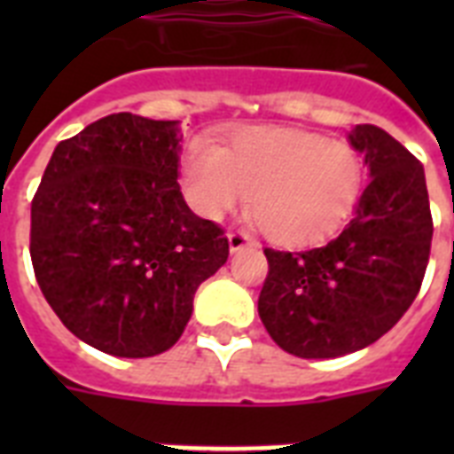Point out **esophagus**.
Listing matches in <instances>:
<instances>
[{
	"label": "esophagus",
	"instance_id": "obj_1",
	"mask_svg": "<svg viewBox=\"0 0 454 454\" xmlns=\"http://www.w3.org/2000/svg\"><path fill=\"white\" fill-rule=\"evenodd\" d=\"M249 245H254V242H252L247 233H242V231H231L228 233V247H231V252H242Z\"/></svg>",
	"mask_w": 454,
	"mask_h": 454
}]
</instances>
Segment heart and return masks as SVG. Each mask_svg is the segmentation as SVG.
<instances>
[{"instance_id":"1","label":"heart","mask_w":454,"mask_h":454,"mask_svg":"<svg viewBox=\"0 0 454 454\" xmlns=\"http://www.w3.org/2000/svg\"><path fill=\"white\" fill-rule=\"evenodd\" d=\"M363 185L356 145L290 127H242L226 148L198 141L184 157V192L195 212L221 219L249 195L256 226L283 245L334 233Z\"/></svg>"}]
</instances>
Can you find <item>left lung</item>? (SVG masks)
Here are the masks:
<instances>
[{
    "mask_svg": "<svg viewBox=\"0 0 454 454\" xmlns=\"http://www.w3.org/2000/svg\"><path fill=\"white\" fill-rule=\"evenodd\" d=\"M370 181L351 221L317 247H266L259 317L299 358H337L387 334L415 301L429 263L431 221L424 167L374 124L348 134Z\"/></svg>",
    "mask_w": 454,
    "mask_h": 454,
    "instance_id": "1",
    "label": "left lung"
}]
</instances>
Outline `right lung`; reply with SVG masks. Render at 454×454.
<instances>
[{
    "mask_svg": "<svg viewBox=\"0 0 454 454\" xmlns=\"http://www.w3.org/2000/svg\"><path fill=\"white\" fill-rule=\"evenodd\" d=\"M178 122L115 113L56 145L32 198L39 290L74 337L120 358L176 344L228 238L185 205Z\"/></svg>",
    "mask_w": 454,
    "mask_h": 454,
    "instance_id": "obj_1",
    "label": "right lung"
}]
</instances>
